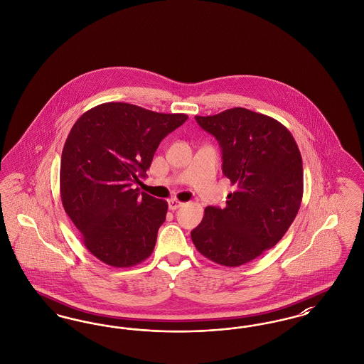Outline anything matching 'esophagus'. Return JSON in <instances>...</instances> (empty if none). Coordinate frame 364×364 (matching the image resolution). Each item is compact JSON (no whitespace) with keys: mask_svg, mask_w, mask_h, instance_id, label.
<instances>
[{"mask_svg":"<svg viewBox=\"0 0 364 364\" xmlns=\"http://www.w3.org/2000/svg\"><path fill=\"white\" fill-rule=\"evenodd\" d=\"M183 204L184 203H181V202H180V200H177V199H171V200L168 202L169 210H172V211H175L177 208H180Z\"/></svg>","mask_w":364,"mask_h":364,"instance_id":"34e87169","label":"esophagus"}]
</instances>
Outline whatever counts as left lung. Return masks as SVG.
<instances>
[{"label": "left lung", "instance_id": "left-lung-1", "mask_svg": "<svg viewBox=\"0 0 364 364\" xmlns=\"http://www.w3.org/2000/svg\"><path fill=\"white\" fill-rule=\"evenodd\" d=\"M222 150V172L235 187L226 207L208 205L191 232L211 262L238 267L275 247L298 214L304 166L290 131L274 117L235 107L195 117Z\"/></svg>", "mask_w": 364, "mask_h": 364}]
</instances>
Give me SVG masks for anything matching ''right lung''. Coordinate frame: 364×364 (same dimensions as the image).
<instances>
[{
	"mask_svg": "<svg viewBox=\"0 0 364 364\" xmlns=\"http://www.w3.org/2000/svg\"><path fill=\"white\" fill-rule=\"evenodd\" d=\"M187 119L104 102L74 123L62 150L60 199L100 262L127 268L151 255L168 203L132 184L145 177L161 141Z\"/></svg>",
	"mask_w": 364,
	"mask_h": 364,
	"instance_id": "1",
	"label": "right lung"
}]
</instances>
